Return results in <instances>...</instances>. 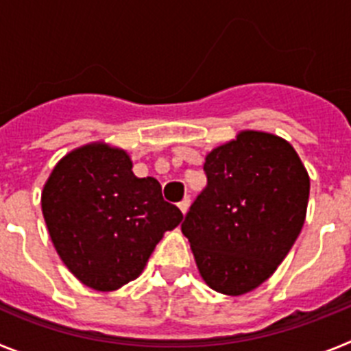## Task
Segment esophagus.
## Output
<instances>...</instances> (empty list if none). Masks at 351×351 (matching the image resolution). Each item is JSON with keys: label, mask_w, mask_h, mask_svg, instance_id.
<instances>
[{"label": "esophagus", "mask_w": 351, "mask_h": 351, "mask_svg": "<svg viewBox=\"0 0 351 351\" xmlns=\"http://www.w3.org/2000/svg\"><path fill=\"white\" fill-rule=\"evenodd\" d=\"M178 207H179V209H181L182 216H184V214L188 213V209H190V198H188V197H184V198H182L181 202L178 204Z\"/></svg>", "instance_id": "esophagus-1"}]
</instances>
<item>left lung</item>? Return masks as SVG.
I'll use <instances>...</instances> for the list:
<instances>
[{
	"label": "left lung",
	"instance_id": "1",
	"mask_svg": "<svg viewBox=\"0 0 351 351\" xmlns=\"http://www.w3.org/2000/svg\"><path fill=\"white\" fill-rule=\"evenodd\" d=\"M207 186L181 225L207 285L226 295L255 290L291 250L306 218L309 176L295 149L241 132L210 151Z\"/></svg>",
	"mask_w": 351,
	"mask_h": 351
}]
</instances>
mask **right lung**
<instances>
[{"label": "right lung", "mask_w": 351, "mask_h": 351, "mask_svg": "<svg viewBox=\"0 0 351 351\" xmlns=\"http://www.w3.org/2000/svg\"><path fill=\"white\" fill-rule=\"evenodd\" d=\"M42 213L58 255L86 287L117 290L137 278L182 213L154 178L138 179L121 149L71 151L43 186Z\"/></svg>", "instance_id": "obj_1"}]
</instances>
